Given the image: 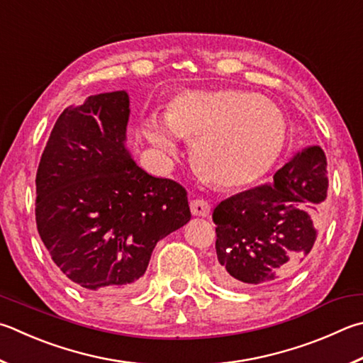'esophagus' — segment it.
<instances>
[{
  "label": "esophagus",
  "mask_w": 363,
  "mask_h": 363,
  "mask_svg": "<svg viewBox=\"0 0 363 363\" xmlns=\"http://www.w3.org/2000/svg\"><path fill=\"white\" fill-rule=\"evenodd\" d=\"M190 211H192L194 216H200V217H206L209 216L211 211V204L203 200V199H196L190 201Z\"/></svg>",
  "instance_id": "esophagus-1"
}]
</instances>
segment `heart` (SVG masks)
Listing matches in <instances>:
<instances>
[{
  "instance_id": "b5f03b06",
  "label": "heart",
  "mask_w": 363,
  "mask_h": 363,
  "mask_svg": "<svg viewBox=\"0 0 363 363\" xmlns=\"http://www.w3.org/2000/svg\"><path fill=\"white\" fill-rule=\"evenodd\" d=\"M144 136L168 157L179 154V138L195 143L201 173L217 186L246 187L262 179L284 150L289 123L274 103L240 90L184 91L169 104L167 121L144 122Z\"/></svg>"
}]
</instances>
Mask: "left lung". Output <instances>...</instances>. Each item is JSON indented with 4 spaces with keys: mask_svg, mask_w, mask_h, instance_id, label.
<instances>
[{
    "mask_svg": "<svg viewBox=\"0 0 363 363\" xmlns=\"http://www.w3.org/2000/svg\"><path fill=\"white\" fill-rule=\"evenodd\" d=\"M327 189L324 150L309 146L276 171L272 184L217 204V279L228 287L272 286L291 276L314 246Z\"/></svg>",
    "mask_w": 363,
    "mask_h": 363,
    "instance_id": "1",
    "label": "left lung"
}]
</instances>
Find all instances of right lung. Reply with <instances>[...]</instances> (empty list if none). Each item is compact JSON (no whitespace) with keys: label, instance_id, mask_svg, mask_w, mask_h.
Instances as JSON below:
<instances>
[{"label":"right lung","instance_id":"obj_1","mask_svg":"<svg viewBox=\"0 0 363 363\" xmlns=\"http://www.w3.org/2000/svg\"><path fill=\"white\" fill-rule=\"evenodd\" d=\"M130 98L91 95L63 111L36 173V225L55 265L87 291L136 286L157 242L190 220L187 192L131 159Z\"/></svg>","mask_w":363,"mask_h":363}]
</instances>
